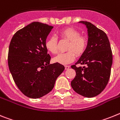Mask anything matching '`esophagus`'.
Segmentation results:
<instances>
[{
    "label": "esophagus",
    "instance_id": "esophagus-1",
    "mask_svg": "<svg viewBox=\"0 0 120 120\" xmlns=\"http://www.w3.org/2000/svg\"><path fill=\"white\" fill-rule=\"evenodd\" d=\"M64 68H65V69H68L70 68V66H64Z\"/></svg>",
    "mask_w": 120,
    "mask_h": 120
}]
</instances>
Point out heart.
I'll return each mask as SVG.
<instances>
[{
  "label": "heart",
  "instance_id": "b5f03b06",
  "mask_svg": "<svg viewBox=\"0 0 120 120\" xmlns=\"http://www.w3.org/2000/svg\"><path fill=\"white\" fill-rule=\"evenodd\" d=\"M60 38L69 41L66 48L68 51L59 54L54 59V61L61 64L71 63L75 59V56H82L87 46V40L85 37L81 36L80 32L72 28L63 29L59 33ZM45 48L52 54H56L57 49V38L51 36L45 41Z\"/></svg>",
  "mask_w": 120,
  "mask_h": 120
}]
</instances>
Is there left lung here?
Listing matches in <instances>:
<instances>
[{"instance_id": "obj_1", "label": "left lung", "mask_w": 120, "mask_h": 120, "mask_svg": "<svg viewBox=\"0 0 120 120\" xmlns=\"http://www.w3.org/2000/svg\"><path fill=\"white\" fill-rule=\"evenodd\" d=\"M79 22L87 28V46L77 63L71 66L76 75L71 85L77 94L91 98L100 94L108 85L112 64V50L103 31L88 22ZM78 64L84 66L77 67Z\"/></svg>"}]
</instances>
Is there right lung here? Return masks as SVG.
Returning a JSON list of instances; mask_svg holds the SVG:
<instances>
[{
  "label": "right lung",
  "mask_w": 120,
  "mask_h": 120,
  "mask_svg": "<svg viewBox=\"0 0 120 120\" xmlns=\"http://www.w3.org/2000/svg\"><path fill=\"white\" fill-rule=\"evenodd\" d=\"M53 26L34 22L13 35L8 63L15 85L28 97L38 98L52 90L64 69L59 63L49 64L45 41Z\"/></svg>",
  "instance_id": "right-lung-1"
}]
</instances>
